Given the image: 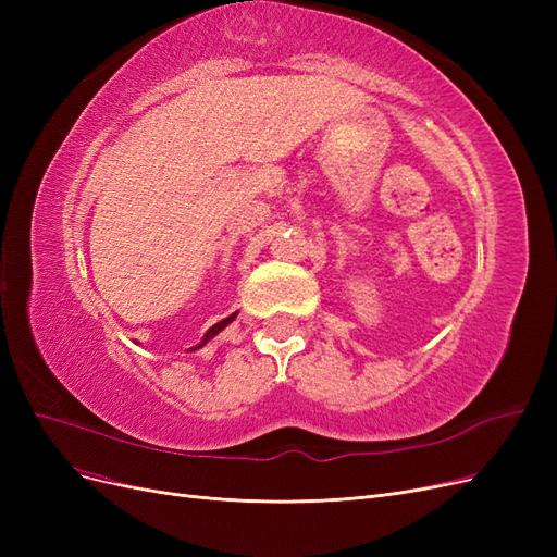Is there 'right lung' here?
Wrapping results in <instances>:
<instances>
[{"mask_svg":"<svg viewBox=\"0 0 557 557\" xmlns=\"http://www.w3.org/2000/svg\"><path fill=\"white\" fill-rule=\"evenodd\" d=\"M234 318H237V313H232L230 318L221 320V323H215V325H213V327H211V330H209V332L205 334V342H201V344H199V346H195V348H190V350H197V348H201V346H205V344H207V342L211 339V336H215V334H218V332H221L223 327H227V325L232 323V320H234Z\"/></svg>","mask_w":557,"mask_h":557,"instance_id":"1","label":"right lung"}]
</instances>
